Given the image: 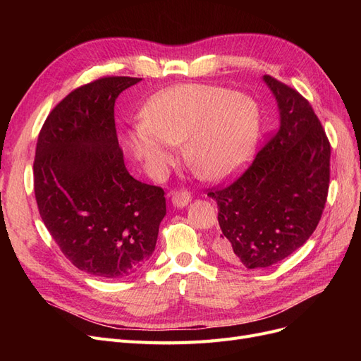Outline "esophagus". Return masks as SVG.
I'll use <instances>...</instances> for the list:
<instances>
[{"instance_id": "obj_1", "label": "esophagus", "mask_w": 361, "mask_h": 361, "mask_svg": "<svg viewBox=\"0 0 361 361\" xmlns=\"http://www.w3.org/2000/svg\"><path fill=\"white\" fill-rule=\"evenodd\" d=\"M191 202V194L187 190H179L171 194V203L178 207L187 206Z\"/></svg>"}]
</instances>
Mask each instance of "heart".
<instances>
[{"mask_svg":"<svg viewBox=\"0 0 361 361\" xmlns=\"http://www.w3.org/2000/svg\"><path fill=\"white\" fill-rule=\"evenodd\" d=\"M259 105L215 85H180L149 101L128 145L146 166L161 171L170 145L183 143V158L199 176L221 180L253 158L260 135Z\"/></svg>","mask_w":361,"mask_h":361,"instance_id":"heart-1","label":"heart"}]
</instances>
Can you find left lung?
Masks as SVG:
<instances>
[{
  "label": "left lung",
  "mask_w": 361,
  "mask_h": 361,
  "mask_svg": "<svg viewBox=\"0 0 361 361\" xmlns=\"http://www.w3.org/2000/svg\"><path fill=\"white\" fill-rule=\"evenodd\" d=\"M280 125L247 170L207 195L216 202L221 253L248 269L268 268L300 248L318 226L330 187L331 146L309 101L264 76Z\"/></svg>",
  "instance_id": "8db88e82"
}]
</instances>
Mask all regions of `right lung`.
I'll return each mask as SVG.
<instances>
[{
	"mask_svg": "<svg viewBox=\"0 0 361 361\" xmlns=\"http://www.w3.org/2000/svg\"><path fill=\"white\" fill-rule=\"evenodd\" d=\"M141 78L102 76L71 92L43 123L32 164L42 221L71 264L102 279L133 276L154 253L164 190L134 179L114 102Z\"/></svg>",
	"mask_w": 361,
	"mask_h": 361,
	"instance_id": "right-lung-1",
	"label": "right lung"
}]
</instances>
